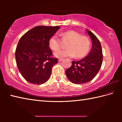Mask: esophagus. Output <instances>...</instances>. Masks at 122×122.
<instances>
[{"instance_id": "34e87169", "label": "esophagus", "mask_w": 122, "mask_h": 122, "mask_svg": "<svg viewBox=\"0 0 122 122\" xmlns=\"http://www.w3.org/2000/svg\"><path fill=\"white\" fill-rule=\"evenodd\" d=\"M63 60V58H60V59H59V62H61V61H62Z\"/></svg>"}]
</instances>
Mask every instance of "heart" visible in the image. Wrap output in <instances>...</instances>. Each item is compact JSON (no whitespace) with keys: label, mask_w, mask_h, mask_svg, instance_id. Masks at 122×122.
Returning a JSON list of instances; mask_svg holds the SVG:
<instances>
[{"label":"heart","mask_w":122,"mask_h":122,"mask_svg":"<svg viewBox=\"0 0 122 122\" xmlns=\"http://www.w3.org/2000/svg\"><path fill=\"white\" fill-rule=\"evenodd\" d=\"M63 38L69 41L66 45V49H60L55 51L54 54L58 58L65 57L81 59L86 56L90 48V41L87 36H81L79 33L73 30H69L62 34ZM48 45L51 49L56 51L60 47L58 38L56 36H53L49 39Z\"/></svg>","instance_id":"b5f03b06"}]
</instances>
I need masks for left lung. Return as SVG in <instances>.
Listing matches in <instances>:
<instances>
[{
	"mask_svg": "<svg viewBox=\"0 0 122 122\" xmlns=\"http://www.w3.org/2000/svg\"><path fill=\"white\" fill-rule=\"evenodd\" d=\"M87 33L92 42V51L81 60L72 62L71 67L65 71L69 81L74 84H83L92 81L102 66L103 53L101 43L89 30H87Z\"/></svg>",
	"mask_w": 122,
	"mask_h": 122,
	"instance_id": "8db88e82",
	"label": "left lung"
}]
</instances>
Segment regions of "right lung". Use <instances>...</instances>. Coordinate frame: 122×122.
<instances>
[{
  "mask_svg": "<svg viewBox=\"0 0 122 122\" xmlns=\"http://www.w3.org/2000/svg\"><path fill=\"white\" fill-rule=\"evenodd\" d=\"M59 28L36 26L20 38L15 50V60L20 73L27 82L42 84L50 77L51 69L57 63V59L52 57L48 41Z\"/></svg>",
  "mask_w": 122,
  "mask_h": 122,
  "instance_id": "add662e5",
  "label": "right lung"
}]
</instances>
